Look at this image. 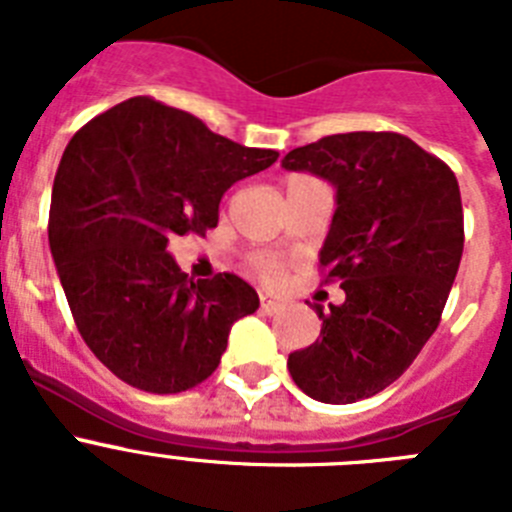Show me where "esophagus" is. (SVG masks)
I'll return each mask as SVG.
<instances>
[{
  "instance_id": "esophagus-1",
  "label": "esophagus",
  "mask_w": 512,
  "mask_h": 512,
  "mask_svg": "<svg viewBox=\"0 0 512 512\" xmlns=\"http://www.w3.org/2000/svg\"><path fill=\"white\" fill-rule=\"evenodd\" d=\"M284 310V302H279L277 297H269V295H261V312L266 315H274V312Z\"/></svg>"
}]
</instances>
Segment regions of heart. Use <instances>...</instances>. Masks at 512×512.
<instances>
[{
    "instance_id": "heart-1",
    "label": "heart",
    "mask_w": 512,
    "mask_h": 512,
    "mask_svg": "<svg viewBox=\"0 0 512 512\" xmlns=\"http://www.w3.org/2000/svg\"><path fill=\"white\" fill-rule=\"evenodd\" d=\"M253 269L259 271L264 279L282 277V264H279L277 259H271V256H256V259H253Z\"/></svg>"
}]
</instances>
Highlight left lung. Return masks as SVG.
<instances>
[{"label": "left lung", "mask_w": 512, "mask_h": 512, "mask_svg": "<svg viewBox=\"0 0 512 512\" xmlns=\"http://www.w3.org/2000/svg\"><path fill=\"white\" fill-rule=\"evenodd\" d=\"M282 166L336 187L320 266L346 292L330 312L315 305L320 338L289 354L287 369L312 400H364L390 387L441 323L464 251L459 182L400 133L328 135Z\"/></svg>", "instance_id": "obj_1"}]
</instances>
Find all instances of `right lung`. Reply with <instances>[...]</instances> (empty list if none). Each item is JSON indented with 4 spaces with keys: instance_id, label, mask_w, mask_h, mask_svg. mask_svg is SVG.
I'll list each match as a JSON object with an SVG mask.
<instances>
[{
    "instance_id": "right-lung-1",
    "label": "right lung",
    "mask_w": 512,
    "mask_h": 512,
    "mask_svg": "<svg viewBox=\"0 0 512 512\" xmlns=\"http://www.w3.org/2000/svg\"><path fill=\"white\" fill-rule=\"evenodd\" d=\"M277 158L151 97L115 104L69 140L48 243L76 328L115 377L176 395L215 372L259 295L235 274L194 282L166 246L215 228L223 194Z\"/></svg>"
}]
</instances>
